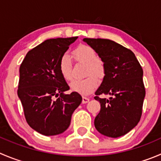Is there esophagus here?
Wrapping results in <instances>:
<instances>
[{
    "mask_svg": "<svg viewBox=\"0 0 161 161\" xmlns=\"http://www.w3.org/2000/svg\"><path fill=\"white\" fill-rule=\"evenodd\" d=\"M88 101H89V98L88 97H86V96H83V97H82V103H86Z\"/></svg>",
    "mask_w": 161,
    "mask_h": 161,
    "instance_id": "1",
    "label": "esophagus"
}]
</instances>
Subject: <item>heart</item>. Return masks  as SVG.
Here are the masks:
<instances>
[{"instance_id":"obj_1","label":"heart","mask_w":161,"mask_h":161,"mask_svg":"<svg viewBox=\"0 0 161 161\" xmlns=\"http://www.w3.org/2000/svg\"><path fill=\"white\" fill-rule=\"evenodd\" d=\"M73 56L78 62L86 63L84 79L75 80L70 85L73 91L81 95H88L92 92L98 85V79L104 77L106 67L104 62L98 58L97 52L94 48L88 45H80L73 51ZM58 69L62 78L66 81L73 79V64L70 57L67 53L61 56L58 62Z\"/></svg>"}]
</instances>
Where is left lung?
Returning <instances> with one entry per match:
<instances>
[{"label":"left lung","instance_id":"left-lung-1","mask_svg":"<svg viewBox=\"0 0 161 161\" xmlns=\"http://www.w3.org/2000/svg\"><path fill=\"white\" fill-rule=\"evenodd\" d=\"M104 62L106 73L95 99L100 111L95 119L96 129L105 136L125 135L137 125L142 114L145 88L143 69L134 53L123 46L104 39H83ZM110 94L109 100L99 97Z\"/></svg>","mask_w":161,"mask_h":161}]
</instances>
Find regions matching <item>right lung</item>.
Instances as JSON below:
<instances>
[{
	"instance_id": "obj_1",
	"label": "right lung",
	"mask_w": 161,
	"mask_h": 161,
	"mask_svg": "<svg viewBox=\"0 0 161 161\" xmlns=\"http://www.w3.org/2000/svg\"><path fill=\"white\" fill-rule=\"evenodd\" d=\"M77 37L44 41L27 52L19 66L17 94L27 122L46 136L66 130L73 111L82 101L76 92L65 95L69 87L58 69L61 56Z\"/></svg>"
}]
</instances>
